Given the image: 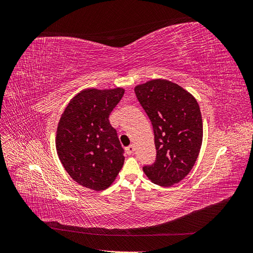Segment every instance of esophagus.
I'll use <instances>...</instances> for the list:
<instances>
[{
    "instance_id": "1",
    "label": "esophagus",
    "mask_w": 253,
    "mask_h": 253,
    "mask_svg": "<svg viewBox=\"0 0 253 253\" xmlns=\"http://www.w3.org/2000/svg\"><path fill=\"white\" fill-rule=\"evenodd\" d=\"M126 153H127L128 155H131V154H133L134 151H135V147H134L133 144L128 145V147H126Z\"/></svg>"
}]
</instances>
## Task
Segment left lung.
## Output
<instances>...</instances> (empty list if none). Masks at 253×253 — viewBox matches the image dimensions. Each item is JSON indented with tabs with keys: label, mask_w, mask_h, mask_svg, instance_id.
Listing matches in <instances>:
<instances>
[{
	"label": "left lung",
	"mask_w": 253,
	"mask_h": 253,
	"mask_svg": "<svg viewBox=\"0 0 253 253\" xmlns=\"http://www.w3.org/2000/svg\"><path fill=\"white\" fill-rule=\"evenodd\" d=\"M137 100L154 131L156 159L142 169L164 187L182 180L196 162L203 141V119L195 98L168 80L155 79L135 87Z\"/></svg>",
	"instance_id": "1"
}]
</instances>
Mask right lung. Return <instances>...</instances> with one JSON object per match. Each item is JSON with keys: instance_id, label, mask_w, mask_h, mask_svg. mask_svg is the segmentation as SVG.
<instances>
[{"instance_id": "add662e5", "label": "right lung", "mask_w": 253, "mask_h": 253, "mask_svg": "<svg viewBox=\"0 0 253 253\" xmlns=\"http://www.w3.org/2000/svg\"><path fill=\"white\" fill-rule=\"evenodd\" d=\"M124 88L84 89L76 95L60 118L56 148L64 169L79 185L100 191L112 185L125 163L110 114Z\"/></svg>"}]
</instances>
